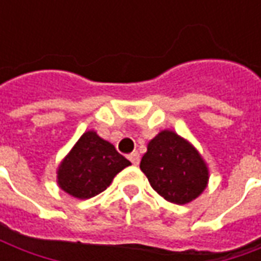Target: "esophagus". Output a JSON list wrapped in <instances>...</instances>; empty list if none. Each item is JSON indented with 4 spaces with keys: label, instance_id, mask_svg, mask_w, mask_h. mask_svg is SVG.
<instances>
[{
    "label": "esophagus",
    "instance_id": "esophagus-1",
    "mask_svg": "<svg viewBox=\"0 0 261 261\" xmlns=\"http://www.w3.org/2000/svg\"><path fill=\"white\" fill-rule=\"evenodd\" d=\"M128 159H130L133 165H138L140 164V153L137 152V151H134V152H131L130 155H128Z\"/></svg>",
    "mask_w": 261,
    "mask_h": 261
}]
</instances>
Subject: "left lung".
Returning <instances> with one entry per match:
<instances>
[{"label": "left lung", "mask_w": 261, "mask_h": 261, "mask_svg": "<svg viewBox=\"0 0 261 261\" xmlns=\"http://www.w3.org/2000/svg\"><path fill=\"white\" fill-rule=\"evenodd\" d=\"M140 168L153 190L175 204L190 202L207 187L208 169L200 153L173 131H161L149 141Z\"/></svg>", "instance_id": "left-lung-1"}]
</instances>
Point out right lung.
<instances>
[{
  "label": "right lung",
  "mask_w": 261,
  "mask_h": 261,
  "mask_svg": "<svg viewBox=\"0 0 261 261\" xmlns=\"http://www.w3.org/2000/svg\"><path fill=\"white\" fill-rule=\"evenodd\" d=\"M130 161L120 155L110 142L95 131L81 137L57 172L60 187L72 197L85 200L105 192Z\"/></svg>",
  "instance_id": "obj_1"
}]
</instances>
